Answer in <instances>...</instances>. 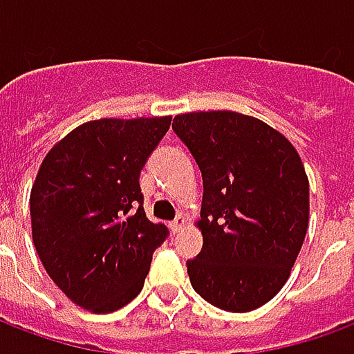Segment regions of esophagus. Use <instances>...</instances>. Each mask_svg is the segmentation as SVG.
I'll use <instances>...</instances> for the list:
<instances>
[{"label": "esophagus", "instance_id": "obj_1", "mask_svg": "<svg viewBox=\"0 0 354 354\" xmlns=\"http://www.w3.org/2000/svg\"><path fill=\"white\" fill-rule=\"evenodd\" d=\"M184 227H185V218L182 214L176 216V220L170 223V230H172V233H180Z\"/></svg>", "mask_w": 354, "mask_h": 354}]
</instances>
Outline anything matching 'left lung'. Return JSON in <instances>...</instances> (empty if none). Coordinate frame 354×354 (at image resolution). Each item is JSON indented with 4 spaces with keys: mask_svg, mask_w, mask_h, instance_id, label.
Returning a JSON list of instances; mask_svg holds the SVG:
<instances>
[{
    "mask_svg": "<svg viewBox=\"0 0 354 354\" xmlns=\"http://www.w3.org/2000/svg\"><path fill=\"white\" fill-rule=\"evenodd\" d=\"M172 129L203 174V248L187 260L193 290L223 311H254L284 286L304 245L301 159L281 132L237 111L184 113Z\"/></svg>",
    "mask_w": 354,
    "mask_h": 354,
    "instance_id": "1",
    "label": "left lung"
}]
</instances>
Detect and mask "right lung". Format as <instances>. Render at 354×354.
<instances>
[{
    "label": "right lung",
    "mask_w": 354,
    "mask_h": 354,
    "mask_svg": "<svg viewBox=\"0 0 354 354\" xmlns=\"http://www.w3.org/2000/svg\"><path fill=\"white\" fill-rule=\"evenodd\" d=\"M172 117L98 119L43 159L30 193L32 237L45 271L83 309L111 313L138 296L169 237L147 220L140 172Z\"/></svg>",
    "instance_id": "1"
}]
</instances>
